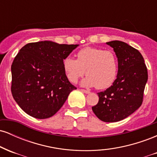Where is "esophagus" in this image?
<instances>
[{
	"label": "esophagus",
	"mask_w": 157,
	"mask_h": 157,
	"mask_svg": "<svg viewBox=\"0 0 157 157\" xmlns=\"http://www.w3.org/2000/svg\"><path fill=\"white\" fill-rule=\"evenodd\" d=\"M81 91H82V92L86 93V94H89L90 93V91L89 90H86V89H81Z\"/></svg>",
	"instance_id": "obj_1"
}]
</instances>
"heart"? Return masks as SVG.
<instances>
[{
    "label": "heart",
    "mask_w": 157,
    "mask_h": 157,
    "mask_svg": "<svg viewBox=\"0 0 157 157\" xmlns=\"http://www.w3.org/2000/svg\"><path fill=\"white\" fill-rule=\"evenodd\" d=\"M77 59L68 56L63 60V68L70 82L75 83L86 73L87 77L82 81L86 87L97 89L109 88L117 75V57L111 50L86 47L79 50Z\"/></svg>",
    "instance_id": "b5f03b06"
}]
</instances>
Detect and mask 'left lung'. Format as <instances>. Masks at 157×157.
I'll return each mask as SVG.
<instances>
[{
	"mask_svg": "<svg viewBox=\"0 0 157 157\" xmlns=\"http://www.w3.org/2000/svg\"><path fill=\"white\" fill-rule=\"evenodd\" d=\"M118 59V73L111 87L99 92L92 111L100 120L118 122L134 113L143 102L147 70L140 52L122 41L106 43Z\"/></svg>",
	"mask_w": 157,
	"mask_h": 157,
	"instance_id": "left-lung-1",
	"label": "left lung"
}]
</instances>
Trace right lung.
<instances>
[{"mask_svg": "<svg viewBox=\"0 0 157 157\" xmlns=\"http://www.w3.org/2000/svg\"><path fill=\"white\" fill-rule=\"evenodd\" d=\"M77 46L45 40L21 48L11 67V91L27 114L37 119L51 117L77 89L64 72L63 60Z\"/></svg>", "mask_w": 157, "mask_h": 157, "instance_id": "add662e5", "label": "right lung"}]
</instances>
